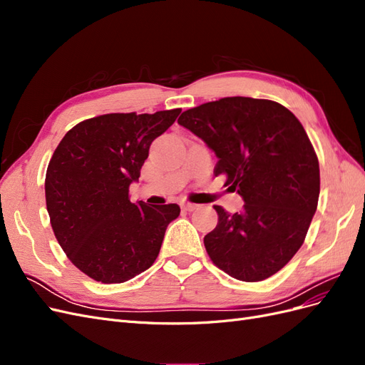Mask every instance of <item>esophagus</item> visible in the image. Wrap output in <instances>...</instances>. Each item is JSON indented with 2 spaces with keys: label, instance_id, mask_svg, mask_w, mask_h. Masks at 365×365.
Wrapping results in <instances>:
<instances>
[{
  "label": "esophagus",
  "instance_id": "obj_1",
  "mask_svg": "<svg viewBox=\"0 0 365 365\" xmlns=\"http://www.w3.org/2000/svg\"><path fill=\"white\" fill-rule=\"evenodd\" d=\"M181 207L185 210V212H195V210L197 208V205L192 204V202H182Z\"/></svg>",
  "mask_w": 365,
  "mask_h": 365
}]
</instances>
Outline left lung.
I'll return each instance as SVG.
<instances>
[{
	"mask_svg": "<svg viewBox=\"0 0 365 365\" xmlns=\"http://www.w3.org/2000/svg\"><path fill=\"white\" fill-rule=\"evenodd\" d=\"M178 123L204 140L217 160L215 175L244 200L204 237L210 259L242 282L271 277L303 245L319 196V164L298 118L283 105L224 97L187 109Z\"/></svg>",
	"mask_w": 365,
	"mask_h": 365,
	"instance_id": "left-lung-1",
	"label": "left lung"
}]
</instances>
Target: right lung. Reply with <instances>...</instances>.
<instances>
[{"label":"right lung","mask_w":365,"mask_h":365,"mask_svg":"<svg viewBox=\"0 0 365 365\" xmlns=\"http://www.w3.org/2000/svg\"><path fill=\"white\" fill-rule=\"evenodd\" d=\"M181 109L105 114L77 123L48 163L46 202L51 228L76 268L106 284L123 283L158 257L165 228L180 207L129 201L152 141Z\"/></svg>","instance_id":"add662e5"}]
</instances>
